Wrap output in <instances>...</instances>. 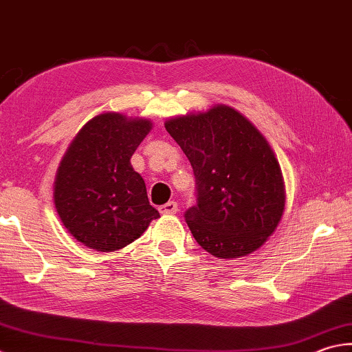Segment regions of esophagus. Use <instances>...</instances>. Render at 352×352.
Wrapping results in <instances>:
<instances>
[{
  "label": "esophagus",
  "instance_id": "34e87169",
  "mask_svg": "<svg viewBox=\"0 0 352 352\" xmlns=\"http://www.w3.org/2000/svg\"><path fill=\"white\" fill-rule=\"evenodd\" d=\"M159 213L162 214H176L177 213V204L176 202H167L159 207Z\"/></svg>",
  "mask_w": 352,
  "mask_h": 352
}]
</instances>
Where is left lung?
I'll use <instances>...</instances> for the list:
<instances>
[{"instance_id": "left-lung-1", "label": "left lung", "mask_w": 352, "mask_h": 352, "mask_svg": "<svg viewBox=\"0 0 352 352\" xmlns=\"http://www.w3.org/2000/svg\"><path fill=\"white\" fill-rule=\"evenodd\" d=\"M193 167L196 205L185 211L191 234L210 254L253 253L273 234L285 208L282 171L247 118L227 105L165 122Z\"/></svg>"}]
</instances>
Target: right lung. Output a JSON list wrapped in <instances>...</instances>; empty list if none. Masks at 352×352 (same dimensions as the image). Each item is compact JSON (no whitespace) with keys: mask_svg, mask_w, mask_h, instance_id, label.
<instances>
[{"mask_svg":"<svg viewBox=\"0 0 352 352\" xmlns=\"http://www.w3.org/2000/svg\"><path fill=\"white\" fill-rule=\"evenodd\" d=\"M147 119L102 113L84 125L59 165L55 207L76 241L116 251L141 237L159 217L130 159L148 135Z\"/></svg>","mask_w":352,"mask_h":352,"instance_id":"right-lung-1","label":"right lung"}]
</instances>
